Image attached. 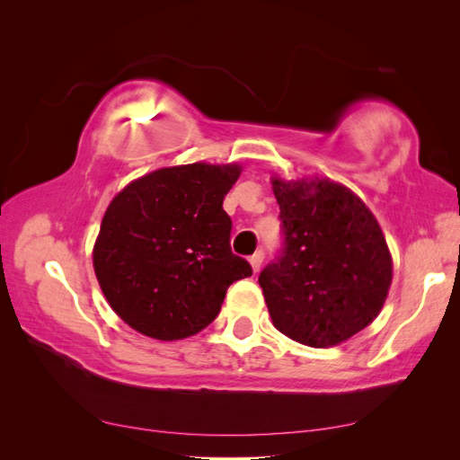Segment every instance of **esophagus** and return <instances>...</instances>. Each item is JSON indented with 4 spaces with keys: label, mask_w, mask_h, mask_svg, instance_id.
<instances>
[{
    "label": "esophagus",
    "mask_w": 460,
    "mask_h": 460,
    "mask_svg": "<svg viewBox=\"0 0 460 460\" xmlns=\"http://www.w3.org/2000/svg\"><path fill=\"white\" fill-rule=\"evenodd\" d=\"M262 259H264V253H262V252H257V253H253L252 257H249V262H252L253 272H259L261 264H262Z\"/></svg>",
    "instance_id": "1"
}]
</instances>
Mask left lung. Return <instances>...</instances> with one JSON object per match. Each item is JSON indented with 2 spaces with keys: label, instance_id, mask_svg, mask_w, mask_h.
I'll list each match as a JSON object with an SVG mask.
<instances>
[{
  "label": "left lung",
  "instance_id": "8db88e82",
  "mask_svg": "<svg viewBox=\"0 0 460 460\" xmlns=\"http://www.w3.org/2000/svg\"><path fill=\"white\" fill-rule=\"evenodd\" d=\"M282 249L259 274L274 326L309 347H332L367 328L392 284L378 220L330 180L272 178Z\"/></svg>",
  "mask_w": 460,
  "mask_h": 460
}]
</instances>
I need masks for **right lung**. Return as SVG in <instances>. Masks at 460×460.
Instances as JSON below:
<instances>
[{"mask_svg": "<svg viewBox=\"0 0 460 460\" xmlns=\"http://www.w3.org/2000/svg\"><path fill=\"white\" fill-rule=\"evenodd\" d=\"M238 164L193 163L134 180L107 207L93 245L103 296L144 336L172 341L217 318L226 289L252 276L230 249L222 208Z\"/></svg>", "mask_w": 460, "mask_h": 460, "instance_id": "obj_1", "label": "right lung"}]
</instances>
